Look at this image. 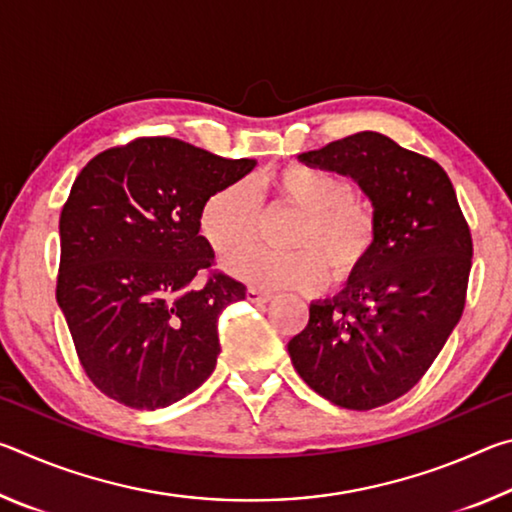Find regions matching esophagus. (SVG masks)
I'll use <instances>...</instances> for the list:
<instances>
[{"label": "esophagus", "mask_w": 512, "mask_h": 512, "mask_svg": "<svg viewBox=\"0 0 512 512\" xmlns=\"http://www.w3.org/2000/svg\"><path fill=\"white\" fill-rule=\"evenodd\" d=\"M246 298H248V302H253V305H264V302L271 300V293H264L255 287H250L246 291Z\"/></svg>", "instance_id": "obj_1"}]
</instances>
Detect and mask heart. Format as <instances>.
Instances as JSON below:
<instances>
[{
    "label": "heart",
    "mask_w": 512,
    "mask_h": 512,
    "mask_svg": "<svg viewBox=\"0 0 512 512\" xmlns=\"http://www.w3.org/2000/svg\"><path fill=\"white\" fill-rule=\"evenodd\" d=\"M264 194L235 180L205 198L198 212V232L216 257H230L253 246L266 210L298 212L284 232L291 250H250L225 262L230 275L257 289L316 291L327 280L343 287L366 271L379 241L372 207L354 196L339 173L287 164L266 178Z\"/></svg>",
    "instance_id": "obj_1"
}]
</instances>
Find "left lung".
Returning <instances> with one entry per match:
<instances>
[{"label": "left lung", "mask_w": 512, "mask_h": 512, "mask_svg": "<svg viewBox=\"0 0 512 512\" xmlns=\"http://www.w3.org/2000/svg\"><path fill=\"white\" fill-rule=\"evenodd\" d=\"M298 158L357 180L375 207L379 241L341 296L309 307L289 357L325 400L377 409L418 384L461 318L470 225L445 169L381 133H354Z\"/></svg>", "instance_id": "obj_1"}]
</instances>
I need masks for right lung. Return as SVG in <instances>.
Instances as JSON below:
<instances>
[{
  "instance_id": "obj_1",
  "label": "right lung",
  "mask_w": 512,
  "mask_h": 512,
  "mask_svg": "<svg viewBox=\"0 0 512 512\" xmlns=\"http://www.w3.org/2000/svg\"><path fill=\"white\" fill-rule=\"evenodd\" d=\"M253 167L176 137H135L74 180L56 300L83 372L110 400L164 409L212 375L219 316L246 287L214 268L198 212Z\"/></svg>"
}]
</instances>
